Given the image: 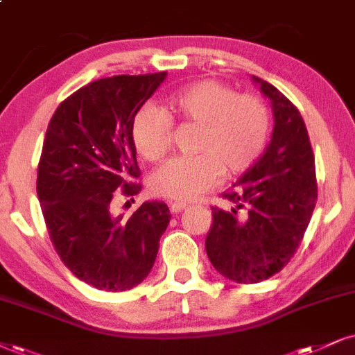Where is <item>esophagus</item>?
Here are the masks:
<instances>
[{
    "instance_id": "34e87169",
    "label": "esophagus",
    "mask_w": 355,
    "mask_h": 355,
    "mask_svg": "<svg viewBox=\"0 0 355 355\" xmlns=\"http://www.w3.org/2000/svg\"><path fill=\"white\" fill-rule=\"evenodd\" d=\"M186 209V204L184 202H174V204H171L169 205V211L173 212V214H179V212H182Z\"/></svg>"
}]
</instances>
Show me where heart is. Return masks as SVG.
Here are the masks:
<instances>
[{
  "label": "heart",
  "instance_id": "1",
  "mask_svg": "<svg viewBox=\"0 0 355 355\" xmlns=\"http://www.w3.org/2000/svg\"><path fill=\"white\" fill-rule=\"evenodd\" d=\"M173 116L199 126L194 156H179L150 176L153 196L192 200L212 189L218 178L248 171L265 151L270 137V113L255 95H237L229 85L200 80L179 90L169 100ZM173 123L163 110L144 105L131 123L135 148L148 161H157L171 144Z\"/></svg>",
  "mask_w": 355,
  "mask_h": 355
}]
</instances>
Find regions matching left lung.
<instances>
[{
	"label": "left lung",
	"mask_w": 355,
	"mask_h": 355,
	"mask_svg": "<svg viewBox=\"0 0 355 355\" xmlns=\"http://www.w3.org/2000/svg\"><path fill=\"white\" fill-rule=\"evenodd\" d=\"M252 78L273 107V135L260 159L222 194L235 207H212L205 239L214 268L245 284L268 279L288 265L318 199L314 155L303 116L277 87Z\"/></svg>",
	"instance_id": "obj_1"
}]
</instances>
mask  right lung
<instances>
[{
    "mask_svg": "<svg viewBox=\"0 0 355 355\" xmlns=\"http://www.w3.org/2000/svg\"><path fill=\"white\" fill-rule=\"evenodd\" d=\"M166 72L90 82L57 107L37 166V198L62 263L87 284L126 291L148 277L171 220L164 202H143L131 217L110 212L118 189L141 191L131 123Z\"/></svg>",
    "mask_w": 355,
    "mask_h": 355,
    "instance_id": "add662e5",
    "label": "right lung"
}]
</instances>
